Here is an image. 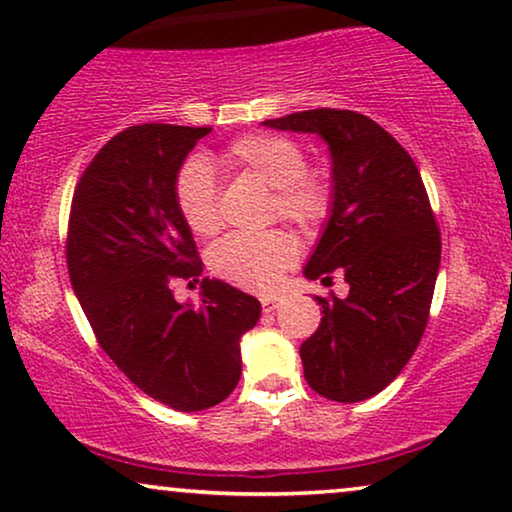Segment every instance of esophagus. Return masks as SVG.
<instances>
[{
	"label": "esophagus",
	"instance_id": "34e87169",
	"mask_svg": "<svg viewBox=\"0 0 512 512\" xmlns=\"http://www.w3.org/2000/svg\"><path fill=\"white\" fill-rule=\"evenodd\" d=\"M261 305H263L265 312H272V310H277L279 300H277L275 296H263V298H261Z\"/></svg>",
	"mask_w": 512,
	"mask_h": 512
}]
</instances>
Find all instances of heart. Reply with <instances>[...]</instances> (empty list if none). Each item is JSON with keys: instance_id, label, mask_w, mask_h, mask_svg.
Listing matches in <instances>:
<instances>
[{"instance_id": "heart-1", "label": "heart", "mask_w": 512, "mask_h": 512, "mask_svg": "<svg viewBox=\"0 0 512 512\" xmlns=\"http://www.w3.org/2000/svg\"><path fill=\"white\" fill-rule=\"evenodd\" d=\"M223 165L247 172L275 191L272 214L314 228L331 212V186L319 174L305 172V153L279 135H249L221 153ZM177 207L195 235H212L221 226L219 195L212 165L205 158L186 160L177 174ZM296 258V244L282 230L261 235L235 233L209 249L216 277L249 291H270Z\"/></svg>"}]
</instances>
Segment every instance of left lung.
Returning <instances> with one entry per match:
<instances>
[{
	"label": "left lung",
	"mask_w": 512,
	"mask_h": 512,
	"mask_svg": "<svg viewBox=\"0 0 512 512\" xmlns=\"http://www.w3.org/2000/svg\"><path fill=\"white\" fill-rule=\"evenodd\" d=\"M263 125L319 135L331 153V212L303 275L342 270L349 293L317 298L324 317L300 359L317 394L359 403L396 380L424 335L440 268L429 195L410 153L368 116L312 109Z\"/></svg>",
	"instance_id": "8db88e82"
}]
</instances>
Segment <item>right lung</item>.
<instances>
[{
	"label": "right lung",
	"instance_id": "obj_1",
	"mask_svg": "<svg viewBox=\"0 0 512 512\" xmlns=\"http://www.w3.org/2000/svg\"><path fill=\"white\" fill-rule=\"evenodd\" d=\"M212 128L146 123L118 132L76 184L67 233L69 282L109 359L146 396L179 412L221 403L242 375V335L261 303L202 279L200 305L177 303L172 277L202 261L177 207V174Z\"/></svg>",
	"mask_w": 512,
	"mask_h": 512
}]
</instances>
